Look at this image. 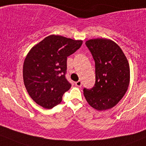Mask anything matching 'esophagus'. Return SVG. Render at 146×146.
<instances>
[{
    "label": "esophagus",
    "mask_w": 146,
    "mask_h": 146,
    "mask_svg": "<svg viewBox=\"0 0 146 146\" xmlns=\"http://www.w3.org/2000/svg\"><path fill=\"white\" fill-rule=\"evenodd\" d=\"M75 84H76V86H77V87H81V86H82V82L80 81V80H79V81L76 82Z\"/></svg>",
    "instance_id": "1"
}]
</instances>
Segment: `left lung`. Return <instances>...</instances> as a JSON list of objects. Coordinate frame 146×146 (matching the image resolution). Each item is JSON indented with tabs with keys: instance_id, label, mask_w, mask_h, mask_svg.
Segmentation results:
<instances>
[{
	"instance_id": "left-lung-1",
	"label": "left lung",
	"mask_w": 146,
	"mask_h": 146,
	"mask_svg": "<svg viewBox=\"0 0 146 146\" xmlns=\"http://www.w3.org/2000/svg\"><path fill=\"white\" fill-rule=\"evenodd\" d=\"M95 62V84L84 89L89 105L102 111L115 106L130 84V66L120 47L108 38H93L85 42Z\"/></svg>"
}]
</instances>
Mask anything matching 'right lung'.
<instances>
[{
	"instance_id": "add662e5",
	"label": "right lung",
	"mask_w": 146,
	"mask_h": 146,
	"mask_svg": "<svg viewBox=\"0 0 146 146\" xmlns=\"http://www.w3.org/2000/svg\"><path fill=\"white\" fill-rule=\"evenodd\" d=\"M82 44L59 35H50L31 48L23 66V82L36 104L51 109L62 100L72 84L65 78L67 56Z\"/></svg>"
}]
</instances>
